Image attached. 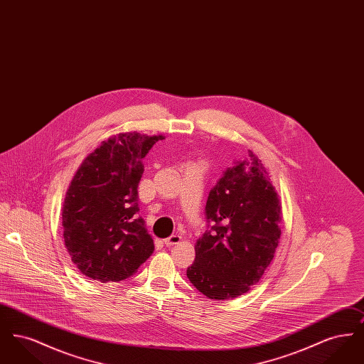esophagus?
<instances>
[{
  "instance_id": "obj_1",
  "label": "esophagus",
  "mask_w": 364,
  "mask_h": 364,
  "mask_svg": "<svg viewBox=\"0 0 364 364\" xmlns=\"http://www.w3.org/2000/svg\"><path fill=\"white\" fill-rule=\"evenodd\" d=\"M180 240H181V237H180L178 235H172V236H169L168 239L164 240V244H165L166 247H172V245L177 244Z\"/></svg>"
}]
</instances>
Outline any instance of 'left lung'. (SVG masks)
I'll return each instance as SVG.
<instances>
[{
  "instance_id": "obj_1",
  "label": "left lung",
  "mask_w": 364,
  "mask_h": 364,
  "mask_svg": "<svg viewBox=\"0 0 364 364\" xmlns=\"http://www.w3.org/2000/svg\"><path fill=\"white\" fill-rule=\"evenodd\" d=\"M277 192L259 158L248 156L226 168L208 192V230L196 240L191 284L208 299L228 300L259 282L274 258L281 236Z\"/></svg>"
}]
</instances>
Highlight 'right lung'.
Here are the masks:
<instances>
[{"instance_id": "1", "label": "right lung", "mask_w": 364, "mask_h": 364, "mask_svg": "<svg viewBox=\"0 0 364 364\" xmlns=\"http://www.w3.org/2000/svg\"><path fill=\"white\" fill-rule=\"evenodd\" d=\"M164 136L120 134L87 156L63 208L64 242L82 274L119 282L151 257L154 242L138 217L141 159Z\"/></svg>"}]
</instances>
